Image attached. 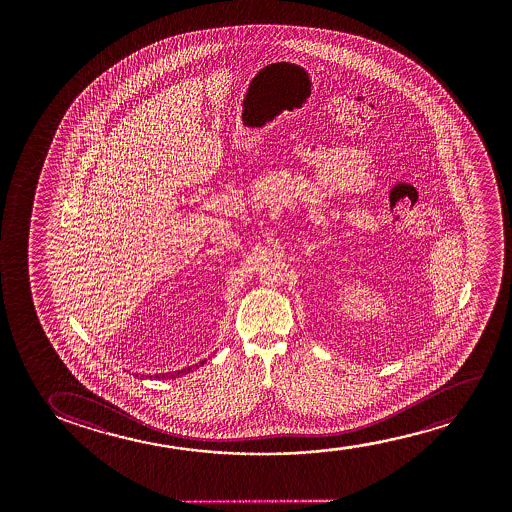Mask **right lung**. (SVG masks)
I'll return each mask as SVG.
<instances>
[{"instance_id":"1","label":"right lung","mask_w":512,"mask_h":512,"mask_svg":"<svg viewBox=\"0 0 512 512\" xmlns=\"http://www.w3.org/2000/svg\"><path fill=\"white\" fill-rule=\"evenodd\" d=\"M162 378H164V376H162Z\"/></svg>"}]
</instances>
